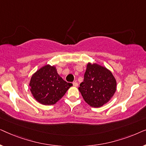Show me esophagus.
<instances>
[{"label":"esophagus","instance_id":"esophagus-1","mask_svg":"<svg viewBox=\"0 0 146 146\" xmlns=\"http://www.w3.org/2000/svg\"><path fill=\"white\" fill-rule=\"evenodd\" d=\"M73 85H74V86H75V87H78V84L76 82H73Z\"/></svg>","mask_w":146,"mask_h":146}]
</instances>
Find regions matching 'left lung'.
<instances>
[{
	"label": "left lung",
	"mask_w": 146,
	"mask_h": 146,
	"mask_svg": "<svg viewBox=\"0 0 146 146\" xmlns=\"http://www.w3.org/2000/svg\"><path fill=\"white\" fill-rule=\"evenodd\" d=\"M116 88V80L109 69L97 63L87 64L84 79L78 90L88 104L102 107L110 101Z\"/></svg>",
	"instance_id": "obj_1"
}]
</instances>
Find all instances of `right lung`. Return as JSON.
<instances>
[{
	"label": "right lung",
	"instance_id": "1",
	"mask_svg": "<svg viewBox=\"0 0 146 146\" xmlns=\"http://www.w3.org/2000/svg\"><path fill=\"white\" fill-rule=\"evenodd\" d=\"M72 86L60 76L55 66L46 64L35 72L29 86L34 98L41 104H55Z\"/></svg>",
	"mask_w": 146,
	"mask_h": 146
}]
</instances>
